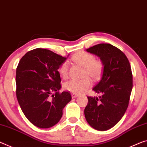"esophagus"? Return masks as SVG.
Segmentation results:
<instances>
[{
  "label": "esophagus",
  "mask_w": 147,
  "mask_h": 147,
  "mask_svg": "<svg viewBox=\"0 0 147 147\" xmlns=\"http://www.w3.org/2000/svg\"><path fill=\"white\" fill-rule=\"evenodd\" d=\"M71 96H72V98H75V97L78 96V95L74 94H71Z\"/></svg>",
  "instance_id": "obj_1"
}]
</instances>
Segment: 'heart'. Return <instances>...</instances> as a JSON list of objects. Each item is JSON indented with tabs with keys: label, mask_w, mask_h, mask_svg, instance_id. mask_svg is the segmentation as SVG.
Returning a JSON list of instances; mask_svg holds the SVG:
<instances>
[{
	"label": "heart",
	"mask_w": 147,
	"mask_h": 147,
	"mask_svg": "<svg viewBox=\"0 0 147 147\" xmlns=\"http://www.w3.org/2000/svg\"><path fill=\"white\" fill-rule=\"evenodd\" d=\"M73 61L84 67V76H89L97 80L100 78L103 69V63L101 60L95 59L92 53L82 52L76 53L72 58ZM69 64L65 61L60 65L58 68V73L63 78L68 75ZM92 85L91 79L86 76L82 79H71L65 83L64 88L73 94H80L84 92Z\"/></svg>",
	"instance_id": "1"
}]
</instances>
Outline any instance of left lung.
I'll use <instances>...</instances> for the list:
<instances>
[{"label":"left lung","mask_w":147,"mask_h":147,"mask_svg":"<svg viewBox=\"0 0 147 147\" xmlns=\"http://www.w3.org/2000/svg\"><path fill=\"white\" fill-rule=\"evenodd\" d=\"M86 51L100 58L103 71L93 88L102 95L88 97L85 118L93 128L106 131L115 126L126 111L133 88L131 66L124 53L110 44H99Z\"/></svg>","instance_id":"1"}]
</instances>
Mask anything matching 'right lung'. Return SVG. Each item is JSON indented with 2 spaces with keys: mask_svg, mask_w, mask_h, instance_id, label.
<instances>
[{
  "mask_svg": "<svg viewBox=\"0 0 147 147\" xmlns=\"http://www.w3.org/2000/svg\"><path fill=\"white\" fill-rule=\"evenodd\" d=\"M66 59L49 50L36 48L25 53L18 65V103L26 118L36 127L49 128L57 124L63 109L71 100L69 92L59 93L61 80L58 68Z\"/></svg>",
  "mask_w": 147,
  "mask_h": 147,
  "instance_id": "add662e5",
  "label": "right lung"
}]
</instances>
